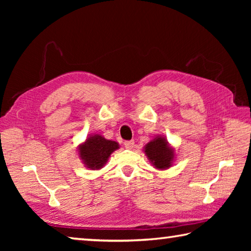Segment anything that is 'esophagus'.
I'll return each mask as SVG.
<instances>
[{
    "instance_id": "34e87169",
    "label": "esophagus",
    "mask_w": 251,
    "mask_h": 251,
    "mask_svg": "<svg viewBox=\"0 0 251 251\" xmlns=\"http://www.w3.org/2000/svg\"><path fill=\"white\" fill-rule=\"evenodd\" d=\"M124 145H125V147L127 148V150H133V147L135 145V142L134 141H126L124 143Z\"/></svg>"
}]
</instances>
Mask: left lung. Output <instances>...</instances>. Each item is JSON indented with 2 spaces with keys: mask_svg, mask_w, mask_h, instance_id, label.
Here are the masks:
<instances>
[{
  "mask_svg": "<svg viewBox=\"0 0 251 251\" xmlns=\"http://www.w3.org/2000/svg\"><path fill=\"white\" fill-rule=\"evenodd\" d=\"M144 151L156 169H168L175 160V150L169 145L166 137L157 135L154 139L147 143Z\"/></svg>",
  "mask_w": 251,
  "mask_h": 251,
  "instance_id": "1",
  "label": "left lung"
}]
</instances>
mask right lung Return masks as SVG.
I'll list each match as a JSON object with an SVG mask.
<instances>
[{
  "instance_id": "obj_1",
  "label": "right lung",
  "mask_w": 251,
  "mask_h": 251,
  "mask_svg": "<svg viewBox=\"0 0 251 251\" xmlns=\"http://www.w3.org/2000/svg\"><path fill=\"white\" fill-rule=\"evenodd\" d=\"M120 148L117 142L106 139L100 134L90 135L78 146V157L85 167L97 171L105 166L112 152Z\"/></svg>"
}]
</instances>
